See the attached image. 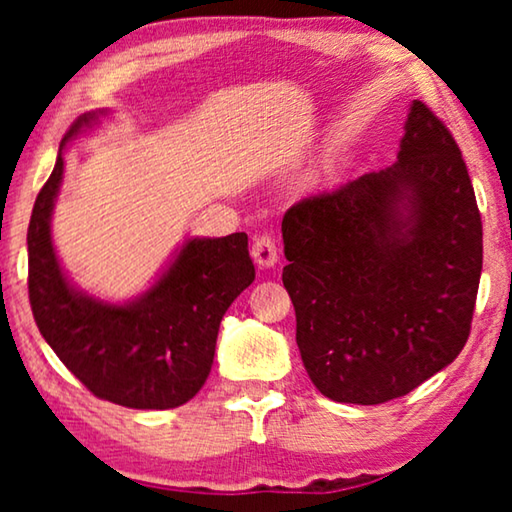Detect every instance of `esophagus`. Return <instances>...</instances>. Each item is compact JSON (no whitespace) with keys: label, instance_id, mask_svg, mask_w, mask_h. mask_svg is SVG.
Segmentation results:
<instances>
[{"label":"esophagus","instance_id":"esophagus-1","mask_svg":"<svg viewBox=\"0 0 512 512\" xmlns=\"http://www.w3.org/2000/svg\"><path fill=\"white\" fill-rule=\"evenodd\" d=\"M251 256L258 263V268H272L277 263V244L270 235H258L254 244H251Z\"/></svg>","mask_w":512,"mask_h":512}]
</instances>
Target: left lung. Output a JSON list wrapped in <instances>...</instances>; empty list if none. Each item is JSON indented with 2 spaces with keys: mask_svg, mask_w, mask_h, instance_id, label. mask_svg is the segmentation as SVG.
I'll list each match as a JSON object with an SVG mask.
<instances>
[{
  "mask_svg": "<svg viewBox=\"0 0 512 512\" xmlns=\"http://www.w3.org/2000/svg\"><path fill=\"white\" fill-rule=\"evenodd\" d=\"M282 282L321 394L377 405L464 349L482 272V221L461 151L415 100L398 160L284 214Z\"/></svg>",
  "mask_w": 512,
  "mask_h": 512,
  "instance_id": "obj_1",
  "label": "left lung"
}]
</instances>
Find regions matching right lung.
<instances>
[{
	"instance_id": "1",
	"label": "right lung",
	"mask_w": 512,
	"mask_h": 512,
	"mask_svg": "<svg viewBox=\"0 0 512 512\" xmlns=\"http://www.w3.org/2000/svg\"><path fill=\"white\" fill-rule=\"evenodd\" d=\"M104 114H83L72 123L34 202L27 228L32 314L58 359L97 398L135 410L179 408L212 370L223 314L254 282L249 237L186 240L156 284L128 303L76 289L55 254L51 216L65 174L62 151Z\"/></svg>"
}]
</instances>
